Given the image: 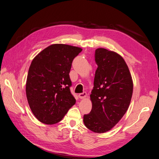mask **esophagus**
I'll return each mask as SVG.
<instances>
[{"label": "esophagus", "instance_id": "esophagus-1", "mask_svg": "<svg viewBox=\"0 0 159 159\" xmlns=\"http://www.w3.org/2000/svg\"><path fill=\"white\" fill-rule=\"evenodd\" d=\"M86 96H87V93H86V92H83L79 94V98L80 99H85L86 98Z\"/></svg>", "mask_w": 159, "mask_h": 159}]
</instances>
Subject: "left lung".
<instances>
[{"mask_svg":"<svg viewBox=\"0 0 159 159\" xmlns=\"http://www.w3.org/2000/svg\"><path fill=\"white\" fill-rule=\"evenodd\" d=\"M93 89L90 95L92 109L84 115V123L91 131L103 133L111 129L125 114L131 103L133 83L128 66L117 52L95 50Z\"/></svg>","mask_w":159,"mask_h":159,"instance_id":"8db88e82","label":"left lung"}]
</instances>
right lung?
<instances>
[{"instance_id": "add662e5", "label": "right lung", "mask_w": 159, "mask_h": 159, "mask_svg": "<svg viewBox=\"0 0 159 159\" xmlns=\"http://www.w3.org/2000/svg\"><path fill=\"white\" fill-rule=\"evenodd\" d=\"M81 48L54 44L33 59L28 70L26 93L30 108L40 122L53 125L60 121L75 103L70 93L72 61Z\"/></svg>"}]
</instances>
